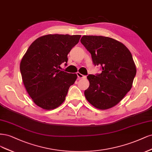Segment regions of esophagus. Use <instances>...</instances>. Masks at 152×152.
<instances>
[{"instance_id":"1","label":"esophagus","mask_w":152,"mask_h":152,"mask_svg":"<svg viewBox=\"0 0 152 152\" xmlns=\"http://www.w3.org/2000/svg\"><path fill=\"white\" fill-rule=\"evenodd\" d=\"M77 76L78 79H82V78H85L86 76L83 75H81L80 72H77Z\"/></svg>"}]
</instances>
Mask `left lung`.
Here are the masks:
<instances>
[{
  "instance_id": "obj_1",
  "label": "left lung",
  "mask_w": 152,
  "mask_h": 152,
  "mask_svg": "<svg viewBox=\"0 0 152 152\" xmlns=\"http://www.w3.org/2000/svg\"><path fill=\"white\" fill-rule=\"evenodd\" d=\"M81 43L91 55L102 72L87 76L86 100L96 109L106 110L116 105L133 86L136 68L131 53L123 43L103 36L85 35Z\"/></svg>"
}]
</instances>
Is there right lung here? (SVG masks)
I'll return each instance as SVG.
<instances>
[{
    "label": "right lung",
    "instance_id": "right-lung-1",
    "mask_svg": "<svg viewBox=\"0 0 152 152\" xmlns=\"http://www.w3.org/2000/svg\"><path fill=\"white\" fill-rule=\"evenodd\" d=\"M81 35H47L29 47L20 63L23 82L34 103L45 110L54 109L66 99L76 74L61 71L67 65V54L79 42Z\"/></svg>",
    "mask_w": 152,
    "mask_h": 152
}]
</instances>
